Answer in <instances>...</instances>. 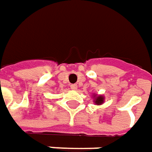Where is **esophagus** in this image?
<instances>
[{"label": "esophagus", "instance_id": "1", "mask_svg": "<svg viewBox=\"0 0 152 152\" xmlns=\"http://www.w3.org/2000/svg\"><path fill=\"white\" fill-rule=\"evenodd\" d=\"M71 89L73 90V91H76V89H77V85H76V84H72V85H71Z\"/></svg>", "mask_w": 152, "mask_h": 152}]
</instances>
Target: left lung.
I'll use <instances>...</instances> for the list:
<instances>
[{
    "label": "left lung",
    "mask_w": 152,
    "mask_h": 152,
    "mask_svg": "<svg viewBox=\"0 0 152 152\" xmlns=\"http://www.w3.org/2000/svg\"><path fill=\"white\" fill-rule=\"evenodd\" d=\"M94 102L95 104H97V105H100L102 104L104 102V96H102V95H94Z\"/></svg>",
    "instance_id": "left-lung-1"
}]
</instances>
